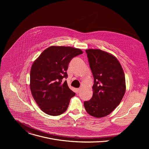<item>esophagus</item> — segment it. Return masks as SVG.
<instances>
[{"instance_id": "1", "label": "esophagus", "mask_w": 149, "mask_h": 149, "mask_svg": "<svg viewBox=\"0 0 149 149\" xmlns=\"http://www.w3.org/2000/svg\"><path fill=\"white\" fill-rule=\"evenodd\" d=\"M80 90H81V88H77V93H79L80 92Z\"/></svg>"}]
</instances>
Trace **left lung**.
Here are the masks:
<instances>
[{
  "mask_svg": "<svg viewBox=\"0 0 149 149\" xmlns=\"http://www.w3.org/2000/svg\"><path fill=\"white\" fill-rule=\"evenodd\" d=\"M94 79L93 95L84 101L87 112L96 118L110 114L121 102L125 92L124 71L116 56L100 49L86 51Z\"/></svg>",
  "mask_w": 149,
  "mask_h": 149,
  "instance_id": "left-lung-1",
  "label": "left lung"
}]
</instances>
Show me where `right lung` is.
<instances>
[{"label":"right lung","instance_id":"obj_1","mask_svg":"<svg viewBox=\"0 0 149 149\" xmlns=\"http://www.w3.org/2000/svg\"><path fill=\"white\" fill-rule=\"evenodd\" d=\"M83 52L70 47L51 46L33 62L30 72V89L40 110L50 116H59L68 109L75 95L62 79L67 77L71 60Z\"/></svg>","mask_w":149,"mask_h":149}]
</instances>
